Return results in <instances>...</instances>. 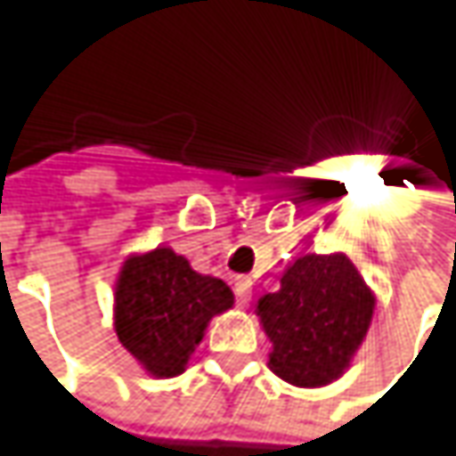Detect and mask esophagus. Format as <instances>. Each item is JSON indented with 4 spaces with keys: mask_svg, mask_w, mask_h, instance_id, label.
Listing matches in <instances>:
<instances>
[{
    "mask_svg": "<svg viewBox=\"0 0 456 456\" xmlns=\"http://www.w3.org/2000/svg\"><path fill=\"white\" fill-rule=\"evenodd\" d=\"M234 293H237V304L245 309L250 304V293H253V282L248 277H237L234 280Z\"/></svg>",
    "mask_w": 456,
    "mask_h": 456,
    "instance_id": "1",
    "label": "esophagus"
}]
</instances>
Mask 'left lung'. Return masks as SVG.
I'll use <instances>...</instances> for the list:
<instances>
[{"label":"left lung","instance_id":"1","mask_svg":"<svg viewBox=\"0 0 456 456\" xmlns=\"http://www.w3.org/2000/svg\"><path fill=\"white\" fill-rule=\"evenodd\" d=\"M375 314V293L346 253L296 258L256 317L272 351L269 370L290 386L322 388L354 362Z\"/></svg>","mask_w":456,"mask_h":456}]
</instances>
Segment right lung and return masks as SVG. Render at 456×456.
Masks as SVG:
<instances>
[{"label":"right lung","mask_w":456,"mask_h":456,"mask_svg":"<svg viewBox=\"0 0 456 456\" xmlns=\"http://www.w3.org/2000/svg\"><path fill=\"white\" fill-rule=\"evenodd\" d=\"M113 298L116 335L152 378L182 375L208 322L234 304L224 280L195 272L166 245L124 261Z\"/></svg>","instance_id":"right-lung-1"}]
</instances>
